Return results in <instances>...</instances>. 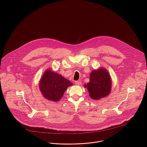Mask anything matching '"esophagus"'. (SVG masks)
Returning a JSON list of instances; mask_svg holds the SVG:
<instances>
[{"instance_id": "obj_1", "label": "esophagus", "mask_w": 147, "mask_h": 147, "mask_svg": "<svg viewBox=\"0 0 147 147\" xmlns=\"http://www.w3.org/2000/svg\"><path fill=\"white\" fill-rule=\"evenodd\" d=\"M80 84H81V82H80V81H76V82H75V84L77 85H80Z\"/></svg>"}]
</instances>
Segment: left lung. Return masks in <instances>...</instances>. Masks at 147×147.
Returning a JSON list of instances; mask_svg holds the SVG:
<instances>
[{
  "label": "left lung",
  "instance_id": "left-lung-1",
  "mask_svg": "<svg viewBox=\"0 0 147 147\" xmlns=\"http://www.w3.org/2000/svg\"><path fill=\"white\" fill-rule=\"evenodd\" d=\"M90 97L99 100L107 96L111 89V80L108 72L104 68L93 71L90 75V81L85 85Z\"/></svg>",
  "mask_w": 147,
  "mask_h": 147
}]
</instances>
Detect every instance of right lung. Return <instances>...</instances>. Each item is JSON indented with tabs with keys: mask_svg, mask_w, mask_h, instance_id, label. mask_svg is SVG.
<instances>
[{
	"mask_svg": "<svg viewBox=\"0 0 147 147\" xmlns=\"http://www.w3.org/2000/svg\"><path fill=\"white\" fill-rule=\"evenodd\" d=\"M72 84L61 75L47 69L41 79L40 89L44 97L55 102L61 99L67 87Z\"/></svg>",
	"mask_w": 147,
	"mask_h": 147,
	"instance_id": "add662e5",
	"label": "right lung"
}]
</instances>
